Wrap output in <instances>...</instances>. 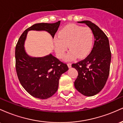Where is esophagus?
<instances>
[{"label":"esophagus","instance_id":"esophagus-1","mask_svg":"<svg viewBox=\"0 0 123 123\" xmlns=\"http://www.w3.org/2000/svg\"><path fill=\"white\" fill-rule=\"evenodd\" d=\"M67 65H68V66L69 68H70L72 67V64L70 63H68Z\"/></svg>","mask_w":123,"mask_h":123}]
</instances>
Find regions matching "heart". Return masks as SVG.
I'll return each mask as SVG.
<instances>
[{"label": "heart", "mask_w": 123, "mask_h": 123, "mask_svg": "<svg viewBox=\"0 0 123 123\" xmlns=\"http://www.w3.org/2000/svg\"><path fill=\"white\" fill-rule=\"evenodd\" d=\"M94 36L92 30L76 24H69L62 28L55 38L54 49L57 56L64 57L68 46L69 52L66 60L72 61L76 57L84 59L92 49Z\"/></svg>", "instance_id": "b5f03b06"}]
</instances>
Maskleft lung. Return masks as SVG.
Returning a JSON list of instances; mask_svg holds the SVG:
<instances>
[{
	"label": "left lung",
	"mask_w": 123,
	"mask_h": 123,
	"mask_svg": "<svg viewBox=\"0 0 123 123\" xmlns=\"http://www.w3.org/2000/svg\"><path fill=\"white\" fill-rule=\"evenodd\" d=\"M78 22L85 24L92 30L95 41L91 53L84 60L72 65L78 72L74 84L81 94L91 97L102 90L108 80L111 61L109 42L105 33L91 21Z\"/></svg>",
	"instance_id": "1"
}]
</instances>
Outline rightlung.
Returning <instances> with one entry per match:
<instances>
[{
	"instance_id": "obj_1",
	"label": "right lung",
	"mask_w": 123,
	"mask_h": 123,
	"mask_svg": "<svg viewBox=\"0 0 123 123\" xmlns=\"http://www.w3.org/2000/svg\"><path fill=\"white\" fill-rule=\"evenodd\" d=\"M61 21L55 23H39L26 29L21 35L15 47V68L19 82L27 92L35 98L47 99L58 90L59 80L68 70L63 63L51 54L43 57L27 54L24 44L29 31H45L54 38Z\"/></svg>"
}]
</instances>
